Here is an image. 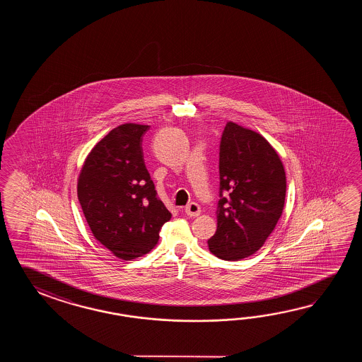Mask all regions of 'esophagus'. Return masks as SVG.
Instances as JSON below:
<instances>
[{
  "label": "esophagus",
  "instance_id": "1",
  "mask_svg": "<svg viewBox=\"0 0 362 362\" xmlns=\"http://www.w3.org/2000/svg\"><path fill=\"white\" fill-rule=\"evenodd\" d=\"M185 212H186V215L190 216V217H197V216L200 215V207L198 203H190V204H187L186 207H185Z\"/></svg>",
  "mask_w": 362,
  "mask_h": 362
}]
</instances>
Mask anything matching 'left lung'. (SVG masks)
<instances>
[{
    "label": "left lung",
    "instance_id": "obj_1",
    "mask_svg": "<svg viewBox=\"0 0 362 362\" xmlns=\"http://www.w3.org/2000/svg\"><path fill=\"white\" fill-rule=\"evenodd\" d=\"M218 170L221 198L208 248L218 259L237 262L262 248L282 216L285 168L260 133L229 122L220 144Z\"/></svg>",
    "mask_w": 362,
    "mask_h": 362
}]
</instances>
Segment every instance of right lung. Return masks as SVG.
I'll return each mask as SVG.
<instances>
[{
	"label": "right lung",
	"instance_id": "obj_1",
	"mask_svg": "<svg viewBox=\"0 0 362 362\" xmlns=\"http://www.w3.org/2000/svg\"><path fill=\"white\" fill-rule=\"evenodd\" d=\"M147 129L125 123L108 132L86 156L77 180V198L94 238L122 260L151 251L172 217L144 160Z\"/></svg>",
	"mask_w": 362,
	"mask_h": 362
}]
</instances>
